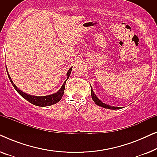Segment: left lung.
<instances>
[{
	"mask_svg": "<svg viewBox=\"0 0 157 157\" xmlns=\"http://www.w3.org/2000/svg\"><path fill=\"white\" fill-rule=\"evenodd\" d=\"M91 98H92V99H93L94 101L95 102V104L98 105V106H101L104 107V108L109 109H121V107L111 106H109V105H107L106 104H104V103H103L101 101H100L99 99H98V98H97V96H96L95 94H94L92 89H91Z\"/></svg>",
	"mask_w": 157,
	"mask_h": 157,
	"instance_id": "obj_1",
	"label": "left lung"
}]
</instances>
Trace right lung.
I'll list each match as a JSON object with an SVG mask.
<instances>
[{
	"mask_svg": "<svg viewBox=\"0 0 157 157\" xmlns=\"http://www.w3.org/2000/svg\"><path fill=\"white\" fill-rule=\"evenodd\" d=\"M6 71H7V69H6ZM71 71H72V67L70 68V69L68 70V71L67 72V79L68 78V77H69ZM8 78L10 79V81L11 82L13 86L14 89L16 90L17 92H18V93L20 94L23 98H24L25 99H26L28 101H29L30 103H31L32 104H34L38 106H51V105L56 104V103L59 102V101L61 99L62 96L63 95L64 89H65V86H66V81H67V79H66L65 82L63 83V84L62 85L61 89H60L59 91L56 92V93L51 94V95H48V96H36L29 95V94H25L22 91H21L20 89L17 88L16 86L14 84L11 79H10V77L9 76V74H8Z\"/></svg>",
	"mask_w": 157,
	"mask_h": 157,
	"instance_id": "1",
	"label": "right lung"
}]
</instances>
